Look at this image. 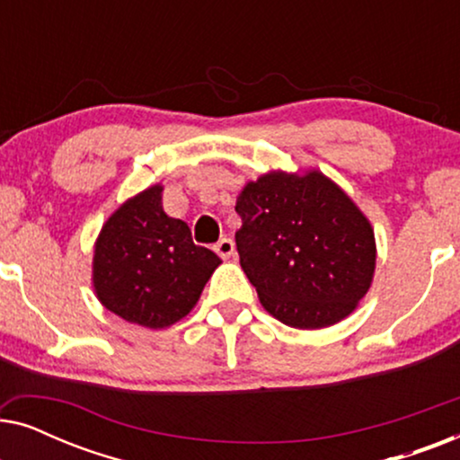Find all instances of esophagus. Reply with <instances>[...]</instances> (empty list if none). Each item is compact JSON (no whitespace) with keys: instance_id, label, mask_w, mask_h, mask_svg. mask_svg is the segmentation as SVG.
<instances>
[{"instance_id":"esophagus-1","label":"esophagus","mask_w":460,"mask_h":460,"mask_svg":"<svg viewBox=\"0 0 460 460\" xmlns=\"http://www.w3.org/2000/svg\"><path fill=\"white\" fill-rule=\"evenodd\" d=\"M216 253L222 257V260H228V257L234 253V243L230 241V238H222V241L216 243Z\"/></svg>"}]
</instances>
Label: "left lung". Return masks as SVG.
I'll return each instance as SVG.
<instances>
[{
	"label": "left lung",
	"instance_id": "8db88e82",
	"mask_svg": "<svg viewBox=\"0 0 460 460\" xmlns=\"http://www.w3.org/2000/svg\"><path fill=\"white\" fill-rule=\"evenodd\" d=\"M241 266L266 312L293 329L349 316L375 274V232L324 173L270 172L236 199Z\"/></svg>",
	"mask_w": 460,
	"mask_h": 460
}]
</instances>
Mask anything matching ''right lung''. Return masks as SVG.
<instances>
[{"label":"right lung","mask_w":460,"mask_h":460,"mask_svg":"<svg viewBox=\"0 0 460 460\" xmlns=\"http://www.w3.org/2000/svg\"><path fill=\"white\" fill-rule=\"evenodd\" d=\"M163 186L125 200L100 230L93 288L106 310L146 329H165L197 305L222 260L192 243L190 228L163 211Z\"/></svg>","instance_id":"obj_1"}]
</instances>
